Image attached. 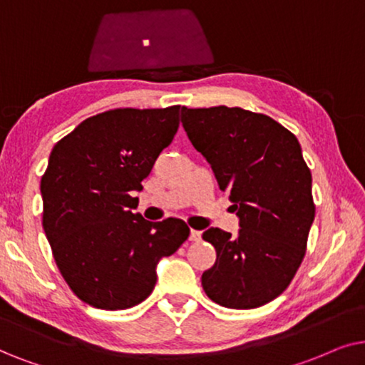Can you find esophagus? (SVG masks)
<instances>
[{
  "label": "esophagus",
  "instance_id": "34e87169",
  "mask_svg": "<svg viewBox=\"0 0 365 365\" xmlns=\"http://www.w3.org/2000/svg\"><path fill=\"white\" fill-rule=\"evenodd\" d=\"M200 239H202V232L200 230H193V228H192V230H190V240L198 242Z\"/></svg>",
  "mask_w": 365,
  "mask_h": 365
}]
</instances>
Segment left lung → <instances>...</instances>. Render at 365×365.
<instances>
[{
  "label": "left lung",
  "mask_w": 365,
  "mask_h": 365,
  "mask_svg": "<svg viewBox=\"0 0 365 365\" xmlns=\"http://www.w3.org/2000/svg\"><path fill=\"white\" fill-rule=\"evenodd\" d=\"M182 125L233 202L240 227L235 237L213 227L203 232L217 260L203 272L202 287L223 307H260L292 282L315 217L299 140L270 116L237 106H183Z\"/></svg>",
  "instance_id": "left-lung-1"
}]
</instances>
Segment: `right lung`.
Wrapping results in <instances>:
<instances>
[{
	"mask_svg": "<svg viewBox=\"0 0 365 365\" xmlns=\"http://www.w3.org/2000/svg\"><path fill=\"white\" fill-rule=\"evenodd\" d=\"M180 105L86 118L51 150L41 177L43 228L63 279L96 309H130L157 284V265L190 235L180 218L133 213L135 192L177 133Z\"/></svg>",
	"mask_w": 365,
	"mask_h": 365,
	"instance_id": "obj_1",
	"label": "right lung"
}]
</instances>
